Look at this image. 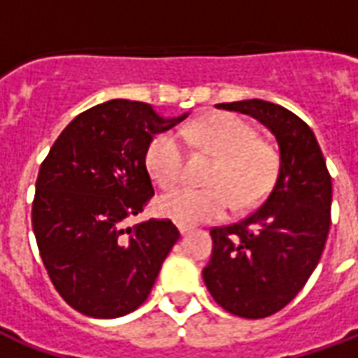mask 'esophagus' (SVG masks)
<instances>
[{
	"instance_id": "1",
	"label": "esophagus",
	"mask_w": 358,
	"mask_h": 358,
	"mask_svg": "<svg viewBox=\"0 0 358 358\" xmlns=\"http://www.w3.org/2000/svg\"><path fill=\"white\" fill-rule=\"evenodd\" d=\"M178 230L182 236H187V234L194 232V228H192V226H184V224H178Z\"/></svg>"
}]
</instances>
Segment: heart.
Masks as SVG:
<instances>
[{"label":"heart","mask_w":358,"mask_h":358,"mask_svg":"<svg viewBox=\"0 0 358 358\" xmlns=\"http://www.w3.org/2000/svg\"><path fill=\"white\" fill-rule=\"evenodd\" d=\"M194 148L217 155L209 172V187H176L159 195L155 207L163 218L194 226L226 217L234 207L255 205L274 182L278 155L274 148L257 140L253 126L232 113H215L182 130ZM184 145L176 134L163 132L151 141L145 166L159 186H174L184 174Z\"/></svg>","instance_id":"b5f03b06"}]
</instances>
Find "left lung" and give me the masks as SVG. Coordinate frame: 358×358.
I'll list each match as a JSON object with an SVG mask.
<instances>
[{
	"label": "left lung",
	"mask_w": 358,
	"mask_h": 358,
	"mask_svg": "<svg viewBox=\"0 0 358 358\" xmlns=\"http://www.w3.org/2000/svg\"><path fill=\"white\" fill-rule=\"evenodd\" d=\"M263 122L280 149L276 182L263 205L240 222L213 228V255L203 268L220 307L264 318L303 289L330 232L331 178L315 134L297 115L263 99L218 103Z\"/></svg>",
	"instance_id": "8db88e82"
}]
</instances>
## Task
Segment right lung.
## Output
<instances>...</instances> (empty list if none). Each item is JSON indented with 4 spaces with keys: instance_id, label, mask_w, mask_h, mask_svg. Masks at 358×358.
I'll list each match as a JSON object with an SVG mask.
<instances>
[{
    "instance_id": "right-lung-1",
    "label": "right lung",
    "mask_w": 358,
    "mask_h": 358,
    "mask_svg": "<svg viewBox=\"0 0 358 358\" xmlns=\"http://www.w3.org/2000/svg\"><path fill=\"white\" fill-rule=\"evenodd\" d=\"M164 118L149 103L110 99L61 132L36 180L32 228L59 295L78 313L118 318L148 299L178 241L171 220L126 226L153 197L145 155Z\"/></svg>"
}]
</instances>
